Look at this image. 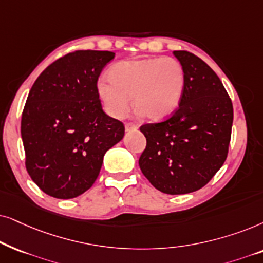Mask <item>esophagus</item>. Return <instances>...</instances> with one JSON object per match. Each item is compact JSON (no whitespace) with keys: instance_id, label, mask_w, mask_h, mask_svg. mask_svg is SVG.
<instances>
[{"instance_id":"34e87169","label":"esophagus","mask_w":263,"mask_h":263,"mask_svg":"<svg viewBox=\"0 0 263 263\" xmlns=\"http://www.w3.org/2000/svg\"><path fill=\"white\" fill-rule=\"evenodd\" d=\"M125 129L127 132H129V131H136V129H137V126L136 125H134V124H126L125 125Z\"/></svg>"}]
</instances>
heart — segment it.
<instances>
[{
  "label": "heart",
  "instance_id": "heart-1",
  "mask_svg": "<svg viewBox=\"0 0 263 263\" xmlns=\"http://www.w3.org/2000/svg\"><path fill=\"white\" fill-rule=\"evenodd\" d=\"M184 68L174 59H135L118 62L109 78L97 80V93L110 117L122 119L134 104L150 120L172 114L183 96Z\"/></svg>",
  "mask_w": 263,
  "mask_h": 263
}]
</instances>
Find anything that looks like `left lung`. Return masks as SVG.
<instances>
[{
  "label": "left lung",
  "instance_id": "8db88e82",
  "mask_svg": "<svg viewBox=\"0 0 263 263\" xmlns=\"http://www.w3.org/2000/svg\"><path fill=\"white\" fill-rule=\"evenodd\" d=\"M183 66L185 86L171 118L141 126L146 148L139 167L154 187L183 195L204 186L225 162L233 107L216 73L185 50L173 51Z\"/></svg>",
  "mask_w": 263,
  "mask_h": 263
}]
</instances>
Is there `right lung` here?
Listing matches in <instances>:
<instances>
[{"label": "right lung", "instance_id": "add662e5", "mask_svg": "<svg viewBox=\"0 0 263 263\" xmlns=\"http://www.w3.org/2000/svg\"><path fill=\"white\" fill-rule=\"evenodd\" d=\"M111 51L77 50L48 66L31 87L22 117L26 170L45 194L68 199L99 177L103 156L125 135L104 113L97 80Z\"/></svg>", "mask_w": 263, "mask_h": 263}]
</instances>
